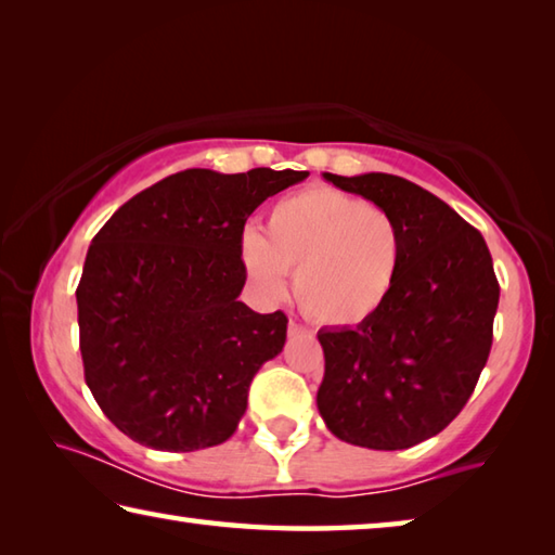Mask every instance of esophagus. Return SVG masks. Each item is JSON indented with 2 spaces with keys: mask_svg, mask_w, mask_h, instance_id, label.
Instances as JSON below:
<instances>
[{
  "mask_svg": "<svg viewBox=\"0 0 555 555\" xmlns=\"http://www.w3.org/2000/svg\"><path fill=\"white\" fill-rule=\"evenodd\" d=\"M308 335H311V333H308L304 325H298V323H294V321L288 323V337H308Z\"/></svg>",
  "mask_w": 555,
  "mask_h": 555,
  "instance_id": "34e87169",
  "label": "esophagus"
}]
</instances>
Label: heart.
Instances as JSON below:
<instances>
[{
    "label": "heart",
    "instance_id": "1",
    "mask_svg": "<svg viewBox=\"0 0 555 555\" xmlns=\"http://www.w3.org/2000/svg\"><path fill=\"white\" fill-rule=\"evenodd\" d=\"M242 264L267 296L284 294V271L311 321L360 325L387 304L401 267L393 215L335 188H311L279 201L264 237L242 234Z\"/></svg>",
    "mask_w": 555,
    "mask_h": 555
}]
</instances>
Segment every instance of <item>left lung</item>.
Here are the masks:
<instances>
[{
	"label": "left lung",
	"instance_id": "8db88e82",
	"mask_svg": "<svg viewBox=\"0 0 555 555\" xmlns=\"http://www.w3.org/2000/svg\"><path fill=\"white\" fill-rule=\"evenodd\" d=\"M323 178L393 215L401 267L372 318L318 333L325 354L318 411L345 443L411 448L463 411L490 357L500 304L490 249L450 205L406 178Z\"/></svg>",
	"mask_w": 555,
	"mask_h": 555
}]
</instances>
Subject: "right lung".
<instances>
[{"instance_id":"right-lung-1","label":"right lung","mask_w":555,"mask_h":555,"mask_svg":"<svg viewBox=\"0 0 555 555\" xmlns=\"http://www.w3.org/2000/svg\"><path fill=\"white\" fill-rule=\"evenodd\" d=\"M308 171L188 168L127 201L92 244L78 298L86 382L137 443L193 453L228 440L288 318L237 296L244 222Z\"/></svg>"}]
</instances>
